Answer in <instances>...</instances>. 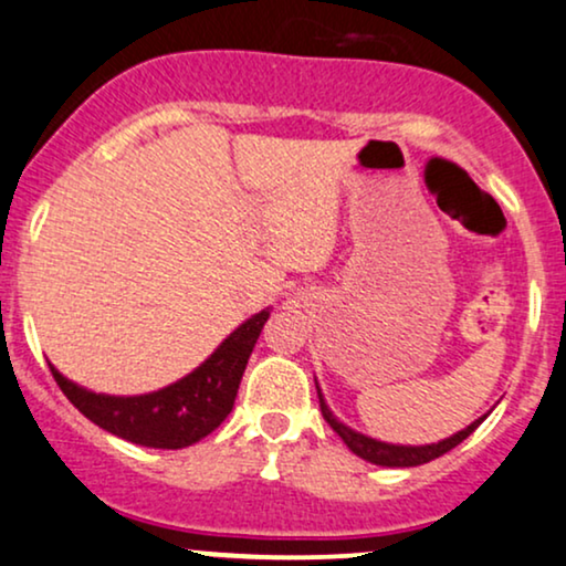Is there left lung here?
Returning a JSON list of instances; mask_svg holds the SVG:
<instances>
[{
    "label": "left lung",
    "instance_id": "1",
    "mask_svg": "<svg viewBox=\"0 0 566 566\" xmlns=\"http://www.w3.org/2000/svg\"><path fill=\"white\" fill-rule=\"evenodd\" d=\"M315 386H317V380H315ZM317 396H319V409H323L325 422L331 424V428L336 430L340 438H344V443L348 446V449L357 453V457L365 459V462H373V464H380V467H420V464H428V462H432V459L443 457L446 451H451L453 446L462 443L464 438L472 436L478 424L485 420V417H480V420L467 424L464 430L453 432L451 438H443V441H438V443L399 446V443L378 441V438L361 436V432L352 430L348 424H344L336 415H333L331 407L325 403V396H323V390H319V386H317Z\"/></svg>",
    "mask_w": 566,
    "mask_h": 566
}]
</instances>
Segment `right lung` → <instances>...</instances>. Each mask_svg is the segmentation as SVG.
<instances>
[{
  "mask_svg": "<svg viewBox=\"0 0 566 566\" xmlns=\"http://www.w3.org/2000/svg\"><path fill=\"white\" fill-rule=\"evenodd\" d=\"M268 317L270 306L235 327L193 373L151 394H94L67 380L54 365L49 367L70 403L102 430L146 449H186L220 428L230 415L243 369Z\"/></svg>",
  "mask_w": 566,
  "mask_h": 566,
  "instance_id": "1",
  "label": "right lung"
}]
</instances>
